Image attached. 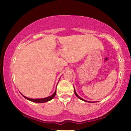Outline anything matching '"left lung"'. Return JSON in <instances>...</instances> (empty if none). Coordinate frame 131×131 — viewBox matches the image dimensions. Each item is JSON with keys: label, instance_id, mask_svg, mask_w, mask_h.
Segmentation results:
<instances>
[{"label": "left lung", "instance_id": "left-lung-1", "mask_svg": "<svg viewBox=\"0 0 131 131\" xmlns=\"http://www.w3.org/2000/svg\"><path fill=\"white\" fill-rule=\"evenodd\" d=\"M74 94H75V95H76V96L78 97L79 99H81V100H82V101H84V102H89V103H94V102H90V101H86V100H85V99H83V98H81V97H80V96H79L78 95H77V94L76 93V90H75V89L74 88Z\"/></svg>", "mask_w": 131, "mask_h": 131}]
</instances>
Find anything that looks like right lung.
<instances>
[{"mask_svg":"<svg viewBox=\"0 0 131 131\" xmlns=\"http://www.w3.org/2000/svg\"><path fill=\"white\" fill-rule=\"evenodd\" d=\"M61 78V77H60ZM56 90L55 91V92L54 94H53L52 95H51L50 96H48V97H44V98H40V99H31L29 98V97H28L26 96H25L24 95H23V94H21V95H23V96L26 98V99H28V100L30 101L31 102H35V103H44V102H47L48 101H50L54 98V96H55V95H56Z\"/></svg>","mask_w":131,"mask_h":131,"instance_id":"obj_1","label":"right lung"}]
</instances>
